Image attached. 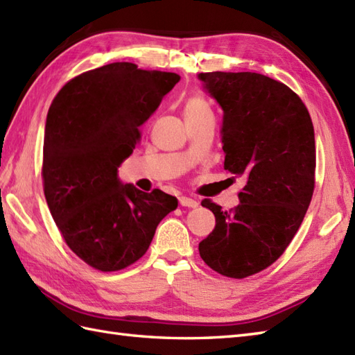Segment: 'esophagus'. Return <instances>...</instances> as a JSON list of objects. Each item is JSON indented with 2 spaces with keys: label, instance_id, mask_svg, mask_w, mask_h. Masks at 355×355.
<instances>
[{
  "label": "esophagus",
  "instance_id": "obj_1",
  "mask_svg": "<svg viewBox=\"0 0 355 355\" xmlns=\"http://www.w3.org/2000/svg\"><path fill=\"white\" fill-rule=\"evenodd\" d=\"M178 201H180V205H183V207H192V209L198 207V202L189 196H180Z\"/></svg>",
  "mask_w": 355,
  "mask_h": 355
}]
</instances>
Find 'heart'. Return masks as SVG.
Listing matches in <instances>:
<instances>
[{"mask_svg": "<svg viewBox=\"0 0 355 355\" xmlns=\"http://www.w3.org/2000/svg\"><path fill=\"white\" fill-rule=\"evenodd\" d=\"M209 113H211L210 107H209L207 101H205L204 98L200 95H193L184 103V107H183L184 119H195V118L204 116V114H209Z\"/></svg>", "mask_w": 355, "mask_h": 355, "instance_id": "1", "label": "heart"}]
</instances>
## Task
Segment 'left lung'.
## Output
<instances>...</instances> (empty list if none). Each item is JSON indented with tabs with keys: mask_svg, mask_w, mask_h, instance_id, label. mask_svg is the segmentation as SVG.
I'll return each instance as SVG.
<instances>
[{
	"mask_svg": "<svg viewBox=\"0 0 355 355\" xmlns=\"http://www.w3.org/2000/svg\"><path fill=\"white\" fill-rule=\"evenodd\" d=\"M224 110V168L246 183L232 210L204 200L216 227L200 255L218 274L246 278L279 259L306 216L315 191V130L291 87L255 72L198 76Z\"/></svg>",
	"mask_w": 355,
	"mask_h": 355,
	"instance_id": "1",
	"label": "left lung"
}]
</instances>
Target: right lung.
I'll return each instance as SVG.
<instances>
[{"label":"right lung","instance_id":"1","mask_svg":"<svg viewBox=\"0 0 355 355\" xmlns=\"http://www.w3.org/2000/svg\"><path fill=\"white\" fill-rule=\"evenodd\" d=\"M180 81L174 72L116 62L80 73L46 114L42 180L46 204L71 251L98 270L133 265L148 251L175 196L122 184L119 164L140 142L139 127Z\"/></svg>","mask_w":355,"mask_h":355}]
</instances>
